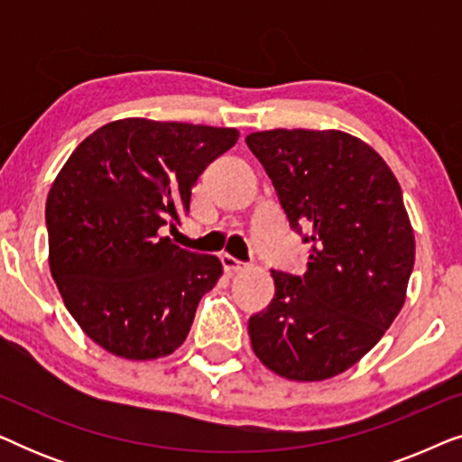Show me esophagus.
Segmentation results:
<instances>
[{
  "instance_id": "1",
  "label": "esophagus",
  "mask_w": 462,
  "mask_h": 462,
  "mask_svg": "<svg viewBox=\"0 0 462 462\" xmlns=\"http://www.w3.org/2000/svg\"><path fill=\"white\" fill-rule=\"evenodd\" d=\"M220 261H223V267H225L226 273H237V271L245 269V264L242 261H237V258L231 256V254H223V256H220Z\"/></svg>"
}]
</instances>
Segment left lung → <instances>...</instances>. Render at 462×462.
Segmentation results:
<instances>
[{"label":"left lung","instance_id":"obj_1","mask_svg":"<svg viewBox=\"0 0 462 462\" xmlns=\"http://www.w3.org/2000/svg\"><path fill=\"white\" fill-rule=\"evenodd\" d=\"M245 143L311 248L302 275L271 271L275 296L248 321L252 349L288 381L343 374L406 300L414 231L400 182L370 144L340 130L252 132Z\"/></svg>","mask_w":462,"mask_h":462}]
</instances>
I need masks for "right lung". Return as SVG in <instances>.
<instances>
[{
  "label": "right lung",
  "mask_w": 462,
  "mask_h": 462,
  "mask_svg": "<svg viewBox=\"0 0 462 462\" xmlns=\"http://www.w3.org/2000/svg\"><path fill=\"white\" fill-rule=\"evenodd\" d=\"M237 138L236 128L117 119L60 168L46 201L50 271L105 351L149 362L185 343L223 263L179 248L163 226L189 217L195 182Z\"/></svg>",
  "instance_id": "right-lung-1"
}]
</instances>
